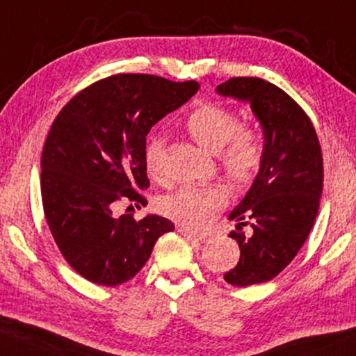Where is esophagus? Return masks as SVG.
<instances>
[{
    "label": "esophagus",
    "mask_w": 356,
    "mask_h": 356,
    "mask_svg": "<svg viewBox=\"0 0 356 356\" xmlns=\"http://www.w3.org/2000/svg\"><path fill=\"white\" fill-rule=\"evenodd\" d=\"M179 232H181L186 238H189V241H202V237H204V235L197 234V232H194V230L187 229V227H179Z\"/></svg>",
    "instance_id": "esophagus-1"
}]
</instances>
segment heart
Returning <instances> with one entry per match:
<instances>
[{"label": "heart", "instance_id": "obj_1", "mask_svg": "<svg viewBox=\"0 0 356 356\" xmlns=\"http://www.w3.org/2000/svg\"><path fill=\"white\" fill-rule=\"evenodd\" d=\"M238 119L216 104H202L186 119V129L200 147L220 152L224 170L237 186H247L255 179L264 159L259 136L252 131H238ZM164 139L147 137L144 144L145 172L152 181H162ZM229 200V192L220 184L184 186L161 200V211L189 229H202Z\"/></svg>", "mask_w": 356, "mask_h": 356}]
</instances>
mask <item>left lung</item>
Returning <instances> with one entry per match:
<instances>
[{
	"instance_id": "1",
	"label": "left lung",
	"mask_w": 356,
	"mask_h": 356,
	"mask_svg": "<svg viewBox=\"0 0 356 356\" xmlns=\"http://www.w3.org/2000/svg\"><path fill=\"white\" fill-rule=\"evenodd\" d=\"M217 94L247 102L264 131V159L241 204L229 219V235L238 243L241 260L224 278L248 286L272 280L295 259L318 213L323 189V159L308 115L275 84L260 78H232ZM250 225V234L241 229Z\"/></svg>"
}]
</instances>
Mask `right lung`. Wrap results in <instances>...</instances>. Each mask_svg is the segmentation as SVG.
Returning <instances> with one entry per match:
<instances>
[{"instance_id":"obj_1","label":"right lung","mask_w":356,"mask_h":356,"mask_svg":"<svg viewBox=\"0 0 356 356\" xmlns=\"http://www.w3.org/2000/svg\"><path fill=\"white\" fill-rule=\"evenodd\" d=\"M199 83L115 74L76 94L54 119L41 156V197L56 245L79 275L115 286L144 267L174 224L115 216V204L147 200L144 144L154 124L186 104Z\"/></svg>"}]
</instances>
